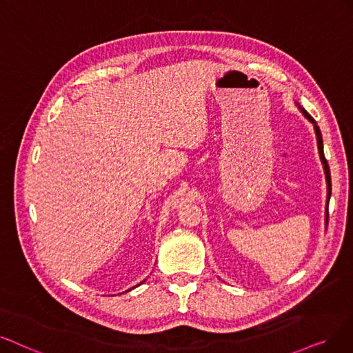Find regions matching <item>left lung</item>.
Here are the masks:
<instances>
[{"label": "left lung", "mask_w": 353, "mask_h": 353, "mask_svg": "<svg viewBox=\"0 0 353 353\" xmlns=\"http://www.w3.org/2000/svg\"><path fill=\"white\" fill-rule=\"evenodd\" d=\"M295 105L299 107V110L301 111V114L313 124L314 128V132H316V137H317V148H319V154H320V161L323 163V169H324V174H326V182H327V200H326V225H327V221H329V201H330V195H332V179H330V169H329V163L326 161V158H324V152H323V137H321V132L319 129V125L316 123V120L308 114V112L295 101Z\"/></svg>", "instance_id": "1"}]
</instances>
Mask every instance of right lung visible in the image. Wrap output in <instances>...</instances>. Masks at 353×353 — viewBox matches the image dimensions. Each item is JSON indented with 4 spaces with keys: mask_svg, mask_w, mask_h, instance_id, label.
Masks as SVG:
<instances>
[{
    "mask_svg": "<svg viewBox=\"0 0 353 353\" xmlns=\"http://www.w3.org/2000/svg\"><path fill=\"white\" fill-rule=\"evenodd\" d=\"M145 281H146V279H143V281H142V283H140V284H143V283H145ZM140 284H137V285H140ZM137 285H136V287H137ZM133 288H134V287H133ZM130 290H132V288H130ZM130 290H128V291H130Z\"/></svg>",
    "mask_w": 353,
    "mask_h": 353,
    "instance_id": "add662e5",
    "label": "right lung"
}]
</instances>
